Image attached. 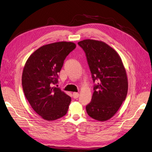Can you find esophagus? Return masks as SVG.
Returning a JSON list of instances; mask_svg holds the SVG:
<instances>
[{"label":"esophagus","mask_w":152,"mask_h":152,"mask_svg":"<svg viewBox=\"0 0 152 152\" xmlns=\"http://www.w3.org/2000/svg\"><path fill=\"white\" fill-rule=\"evenodd\" d=\"M79 95H80V94H78V93H76V92H74L72 94L73 98H75V99H77V98L79 97Z\"/></svg>","instance_id":"esophagus-1"}]
</instances>
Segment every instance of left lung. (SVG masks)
<instances>
[{
  "label": "left lung",
  "mask_w": 152,
  "mask_h": 152,
  "mask_svg": "<svg viewBox=\"0 0 152 152\" xmlns=\"http://www.w3.org/2000/svg\"><path fill=\"white\" fill-rule=\"evenodd\" d=\"M86 53L94 87L87 114L99 121L110 119L125 100L128 90L126 71L119 55L104 42L86 39L77 43Z\"/></svg>",
  "instance_id": "1"
}]
</instances>
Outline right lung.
Here are the masks:
<instances>
[{
	"label": "right lung",
	"mask_w": 152,
	"mask_h": 152,
	"mask_svg": "<svg viewBox=\"0 0 152 152\" xmlns=\"http://www.w3.org/2000/svg\"><path fill=\"white\" fill-rule=\"evenodd\" d=\"M73 42H59L43 45L29 57L22 75L24 95L42 119L52 121L65 115L71 97L58 88V75L64 61L76 48Z\"/></svg>",
	"instance_id": "obj_1"
}]
</instances>
